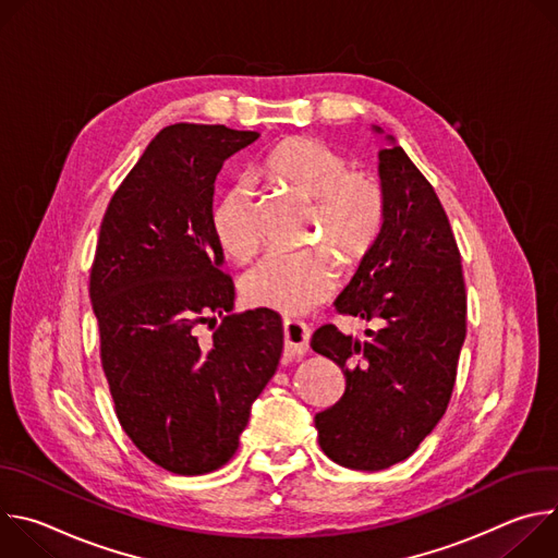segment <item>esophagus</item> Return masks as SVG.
<instances>
[{
    "instance_id": "34e87169",
    "label": "esophagus",
    "mask_w": 558,
    "mask_h": 558,
    "mask_svg": "<svg viewBox=\"0 0 558 558\" xmlns=\"http://www.w3.org/2000/svg\"><path fill=\"white\" fill-rule=\"evenodd\" d=\"M282 336H284V357L287 360H300L308 351L311 329L300 320H284L282 323Z\"/></svg>"
}]
</instances>
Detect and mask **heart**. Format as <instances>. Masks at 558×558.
<instances>
[{"instance_id": "b5f03b06", "label": "heart", "mask_w": 558, "mask_h": 558, "mask_svg": "<svg viewBox=\"0 0 558 558\" xmlns=\"http://www.w3.org/2000/svg\"><path fill=\"white\" fill-rule=\"evenodd\" d=\"M258 174L313 201L306 238L325 243L344 263H360L377 243L386 216L381 183L364 170H353L333 145L306 136L287 138L265 156ZM209 227L231 260L243 263L260 247L254 192L247 181L218 194L209 209ZM327 247L265 254L241 280L245 300L291 315L325 302L340 278L338 258Z\"/></svg>"}]
</instances>
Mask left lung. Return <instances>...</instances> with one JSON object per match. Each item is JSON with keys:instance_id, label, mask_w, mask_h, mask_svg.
<instances>
[{"instance_id": "obj_1", "label": "left lung", "mask_w": 558, "mask_h": 558, "mask_svg": "<svg viewBox=\"0 0 558 558\" xmlns=\"http://www.w3.org/2000/svg\"><path fill=\"white\" fill-rule=\"evenodd\" d=\"M386 138L384 227L336 300L338 313L381 329L360 342L325 325L311 338L313 351L347 377L340 402L315 415L320 448L366 472L409 459L430 435L448 409L465 340V282L448 216L409 154Z\"/></svg>"}]
</instances>
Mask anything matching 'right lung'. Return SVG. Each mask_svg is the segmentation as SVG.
I'll use <instances>...</instances> for the list:
<instances>
[{"label":"right lung","instance_id":"obj_1","mask_svg":"<svg viewBox=\"0 0 558 558\" xmlns=\"http://www.w3.org/2000/svg\"><path fill=\"white\" fill-rule=\"evenodd\" d=\"M258 136L163 128L101 220L90 300L114 413L132 444L174 474H207L233 457L282 353L276 311L229 313L233 282L209 227L222 163ZM201 324L213 325L209 341L197 338Z\"/></svg>","mask_w":558,"mask_h":558}]
</instances>
